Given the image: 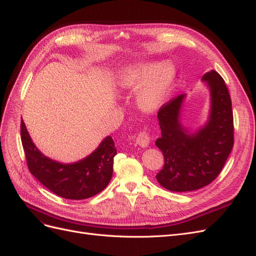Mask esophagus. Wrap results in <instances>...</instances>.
<instances>
[{
	"label": "esophagus",
	"instance_id": "obj_1",
	"mask_svg": "<svg viewBox=\"0 0 256 256\" xmlns=\"http://www.w3.org/2000/svg\"><path fill=\"white\" fill-rule=\"evenodd\" d=\"M136 144L140 145L141 147H143V148H144V147L148 146V144H150V134H147L145 130L141 131V132L138 134V136H136Z\"/></svg>",
	"mask_w": 256,
	"mask_h": 256
}]
</instances>
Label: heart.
<instances>
[{
    "label": "heart",
    "instance_id": "obj_1",
    "mask_svg": "<svg viewBox=\"0 0 256 256\" xmlns=\"http://www.w3.org/2000/svg\"><path fill=\"white\" fill-rule=\"evenodd\" d=\"M174 78L172 67L166 64H144L124 69L118 74L122 88H136V104L145 113L156 112L164 104Z\"/></svg>",
    "mask_w": 256,
    "mask_h": 256
}]
</instances>
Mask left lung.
Masks as SVG:
<instances>
[{
    "label": "left lung",
    "instance_id": "1",
    "mask_svg": "<svg viewBox=\"0 0 256 256\" xmlns=\"http://www.w3.org/2000/svg\"><path fill=\"white\" fill-rule=\"evenodd\" d=\"M202 80L210 90V111L205 126L196 132L190 134L180 120L184 94L170 100L158 112L161 136L156 145L164 154V166L156 178L170 191H193L210 184L233 148V110L226 82L214 70L206 72Z\"/></svg>",
    "mask_w": 256,
    "mask_h": 256
}]
</instances>
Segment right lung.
Wrapping results in <instances>:
<instances>
[{"label":"right lung","mask_w":256,"mask_h":256,"mask_svg":"<svg viewBox=\"0 0 256 256\" xmlns=\"http://www.w3.org/2000/svg\"><path fill=\"white\" fill-rule=\"evenodd\" d=\"M20 130L30 172L56 196L68 200H84L96 196L109 184L114 157L118 154L111 136H106L86 158L66 164L46 157L38 150L22 120Z\"/></svg>","instance_id":"obj_1"}]
</instances>
